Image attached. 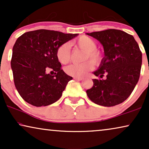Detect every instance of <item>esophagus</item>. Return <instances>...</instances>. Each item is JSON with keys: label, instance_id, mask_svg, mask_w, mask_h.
Here are the masks:
<instances>
[{"label": "esophagus", "instance_id": "34e87169", "mask_svg": "<svg viewBox=\"0 0 149 149\" xmlns=\"http://www.w3.org/2000/svg\"><path fill=\"white\" fill-rule=\"evenodd\" d=\"M74 79H75V80L81 81V80H83V78H82V77H74Z\"/></svg>", "mask_w": 149, "mask_h": 149}]
</instances>
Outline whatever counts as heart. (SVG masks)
<instances>
[{
  "label": "heart",
  "mask_w": 149,
  "mask_h": 149,
  "mask_svg": "<svg viewBox=\"0 0 149 149\" xmlns=\"http://www.w3.org/2000/svg\"><path fill=\"white\" fill-rule=\"evenodd\" d=\"M77 45L85 52L84 59L90 58L95 64H99L102 61V54L97 50L96 42L92 38L87 36H82L75 41ZM70 45L68 42L62 44L56 51V56L61 64H65L69 62L70 58ZM91 60H87L81 64H72L65 68V72L70 76L81 77L92 70L94 63Z\"/></svg>",
  "instance_id": "1"
}]
</instances>
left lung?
<instances>
[{"label":"left lung","mask_w":149,"mask_h":149,"mask_svg":"<svg viewBox=\"0 0 149 149\" xmlns=\"http://www.w3.org/2000/svg\"><path fill=\"white\" fill-rule=\"evenodd\" d=\"M102 45L104 57L93 73L107 79H93L86 91L93 102L103 107L119 104L130 96L139 80L142 52L134 36L119 30L109 29L87 33Z\"/></svg>","instance_id":"left-lung-1"}]
</instances>
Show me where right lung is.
I'll use <instances>...</instances> for the list:
<instances>
[{
	"mask_svg": "<svg viewBox=\"0 0 149 149\" xmlns=\"http://www.w3.org/2000/svg\"><path fill=\"white\" fill-rule=\"evenodd\" d=\"M78 36L49 30L27 32L16 40L11 61L18 93L34 107H45L58 101L72 77L61 69L56 51ZM55 72L56 75L48 74Z\"/></svg>",
	"mask_w": 149,
	"mask_h": 149,
	"instance_id": "1",
	"label": "right lung"
}]
</instances>
